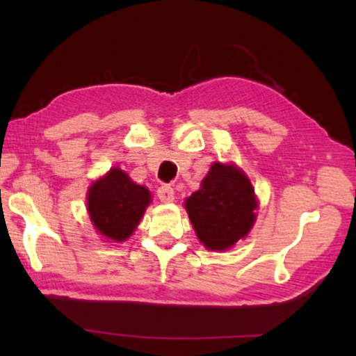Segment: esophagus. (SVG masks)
Listing matches in <instances>:
<instances>
[{
	"mask_svg": "<svg viewBox=\"0 0 356 356\" xmlns=\"http://www.w3.org/2000/svg\"><path fill=\"white\" fill-rule=\"evenodd\" d=\"M156 196L160 197L161 202H171L174 200V188L171 185H160L159 190H156Z\"/></svg>",
	"mask_w": 356,
	"mask_h": 356,
	"instance_id": "obj_1",
	"label": "esophagus"
}]
</instances>
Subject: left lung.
<instances>
[{"mask_svg":"<svg viewBox=\"0 0 356 356\" xmlns=\"http://www.w3.org/2000/svg\"><path fill=\"white\" fill-rule=\"evenodd\" d=\"M197 238L209 250H227L252 227L257 207L248 177L236 166L215 163L201 184V190L186 200Z\"/></svg>","mask_w":356,"mask_h":356,"instance_id":"1","label":"left lung"}]
</instances>
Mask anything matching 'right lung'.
Wrapping results in <instances>:
<instances>
[{
    "label": "right lung",
    "instance_id": "1",
    "mask_svg": "<svg viewBox=\"0 0 356 356\" xmlns=\"http://www.w3.org/2000/svg\"><path fill=\"white\" fill-rule=\"evenodd\" d=\"M149 202L147 188L131 182L118 168L97 180L88 195L89 216L95 229L114 242L131 236Z\"/></svg>",
    "mask_w": 356,
    "mask_h": 356
}]
</instances>
